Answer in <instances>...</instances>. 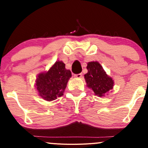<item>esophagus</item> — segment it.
<instances>
[{"instance_id": "esophagus-1", "label": "esophagus", "mask_w": 148, "mask_h": 148, "mask_svg": "<svg viewBox=\"0 0 148 148\" xmlns=\"http://www.w3.org/2000/svg\"><path fill=\"white\" fill-rule=\"evenodd\" d=\"M82 74H75L74 75V77L76 78H78V79H81V78H82Z\"/></svg>"}]
</instances>
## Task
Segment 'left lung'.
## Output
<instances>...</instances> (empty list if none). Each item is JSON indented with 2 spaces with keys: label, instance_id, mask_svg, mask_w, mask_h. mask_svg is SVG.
Masks as SVG:
<instances>
[{
  "label": "left lung",
  "instance_id": "obj_1",
  "mask_svg": "<svg viewBox=\"0 0 148 148\" xmlns=\"http://www.w3.org/2000/svg\"><path fill=\"white\" fill-rule=\"evenodd\" d=\"M88 73L84 75L86 86L98 97L108 95L114 86V81L106 74L102 66L97 61L88 62Z\"/></svg>",
  "mask_w": 148,
  "mask_h": 148
}]
</instances>
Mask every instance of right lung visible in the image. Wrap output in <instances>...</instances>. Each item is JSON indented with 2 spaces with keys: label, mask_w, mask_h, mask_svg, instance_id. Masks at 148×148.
Wrapping results in <instances>:
<instances>
[{
  "label": "right lung",
  "mask_w": 148,
  "mask_h": 148,
  "mask_svg": "<svg viewBox=\"0 0 148 148\" xmlns=\"http://www.w3.org/2000/svg\"><path fill=\"white\" fill-rule=\"evenodd\" d=\"M71 76L72 73L65 68L64 62L58 60L48 71L37 75L35 87L39 96L46 101H51L63 95Z\"/></svg>",
  "instance_id": "right-lung-1"
}]
</instances>
